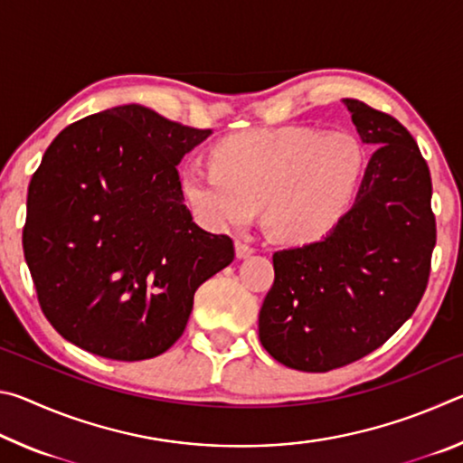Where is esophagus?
<instances>
[{"mask_svg": "<svg viewBox=\"0 0 463 463\" xmlns=\"http://www.w3.org/2000/svg\"><path fill=\"white\" fill-rule=\"evenodd\" d=\"M234 253H237V260H247L249 255L255 253V249L249 245V242H242V241H237L234 242Z\"/></svg>", "mask_w": 463, "mask_h": 463, "instance_id": "1", "label": "esophagus"}]
</instances>
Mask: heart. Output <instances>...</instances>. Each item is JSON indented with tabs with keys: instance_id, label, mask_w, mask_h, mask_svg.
I'll return each instance as SVG.
<instances>
[{
	"instance_id": "b5f03b06",
	"label": "heart",
	"mask_w": 463,
	"mask_h": 463,
	"mask_svg": "<svg viewBox=\"0 0 463 463\" xmlns=\"http://www.w3.org/2000/svg\"><path fill=\"white\" fill-rule=\"evenodd\" d=\"M210 163L179 174V190L202 226L216 232L245 226L261 203L273 237L310 242L331 232L354 206L365 151L349 132L255 128L216 143Z\"/></svg>"
}]
</instances>
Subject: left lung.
Wrapping results in <instances>:
<instances>
[{
    "mask_svg": "<svg viewBox=\"0 0 463 463\" xmlns=\"http://www.w3.org/2000/svg\"><path fill=\"white\" fill-rule=\"evenodd\" d=\"M343 104L375 146L355 203L323 241L273 253L260 310L265 351L300 372H331L386 343L425 294L437 241L429 165L411 132L364 101Z\"/></svg>",
    "mask_w": 463,
    "mask_h": 463,
    "instance_id": "1",
    "label": "left lung"
}]
</instances>
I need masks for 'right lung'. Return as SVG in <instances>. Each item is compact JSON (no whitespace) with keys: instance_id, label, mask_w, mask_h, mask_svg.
I'll use <instances>...</instances> for the list:
<instances>
[{"instance_id":"obj_1","label":"right lung","mask_w":463,"mask_h":463,"mask_svg":"<svg viewBox=\"0 0 463 463\" xmlns=\"http://www.w3.org/2000/svg\"><path fill=\"white\" fill-rule=\"evenodd\" d=\"M213 130L138 104L73 122L28 185L22 242L44 317L93 355L140 362L182 336L194 294L234 260L194 222L179 161Z\"/></svg>"}]
</instances>
